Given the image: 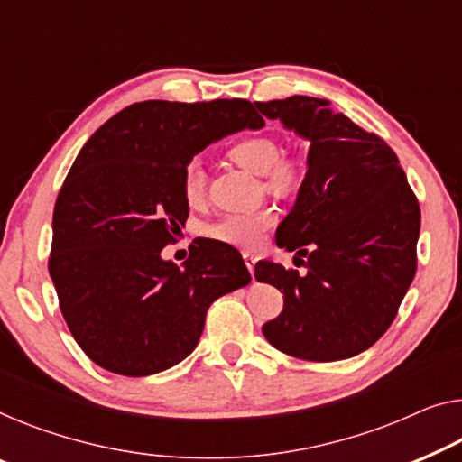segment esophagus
Instances as JSON below:
<instances>
[{
	"mask_svg": "<svg viewBox=\"0 0 462 462\" xmlns=\"http://www.w3.org/2000/svg\"><path fill=\"white\" fill-rule=\"evenodd\" d=\"M243 259H245V263H246V267H249V272H251V275H253V272H254V263H257V254H253V253H243Z\"/></svg>",
	"mask_w": 462,
	"mask_h": 462,
	"instance_id": "1",
	"label": "esophagus"
}]
</instances>
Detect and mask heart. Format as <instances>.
<instances>
[{"instance_id": "obj_1", "label": "heart", "mask_w": 462, "mask_h": 462, "mask_svg": "<svg viewBox=\"0 0 462 462\" xmlns=\"http://www.w3.org/2000/svg\"><path fill=\"white\" fill-rule=\"evenodd\" d=\"M230 160L240 168L263 176L265 189L273 195H292L305 180V168L299 160L282 157V147L270 136H257L234 144L228 151ZM205 170L199 162H190L182 174V195L189 205H197L205 197ZM275 222L273 209L265 208L253 213H228L217 217L216 222L205 226V234L217 243L232 246H254L261 243L265 232Z\"/></svg>"}]
</instances>
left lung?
<instances>
[{
    "label": "left lung",
    "instance_id": "obj_1",
    "mask_svg": "<svg viewBox=\"0 0 462 462\" xmlns=\"http://www.w3.org/2000/svg\"><path fill=\"white\" fill-rule=\"evenodd\" d=\"M254 106L309 141L305 180L275 230L280 249L308 257L307 272L254 265V278L284 292L282 313L261 329L297 359H350L382 338L415 278L419 203L394 151L329 101L294 95Z\"/></svg>",
    "mask_w": 462,
    "mask_h": 462
}]
</instances>
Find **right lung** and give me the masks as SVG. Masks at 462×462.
Masks as SVG:
<instances>
[{"label":"right lung","mask_w":462,"mask_h":462,"mask_svg":"<svg viewBox=\"0 0 462 462\" xmlns=\"http://www.w3.org/2000/svg\"><path fill=\"white\" fill-rule=\"evenodd\" d=\"M246 99L141 101L80 149L53 209L50 275L87 356L112 374L165 371L197 348L209 305L251 282L230 245H190L178 267L162 249L189 217L182 174L224 136L261 128Z\"/></svg>","instance_id":"right-lung-1"}]
</instances>
